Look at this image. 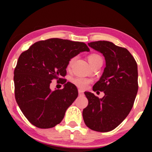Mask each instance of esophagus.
I'll list each match as a JSON object with an SVG mask.
<instances>
[{
    "instance_id": "34e87169",
    "label": "esophagus",
    "mask_w": 152,
    "mask_h": 152,
    "mask_svg": "<svg viewBox=\"0 0 152 152\" xmlns=\"http://www.w3.org/2000/svg\"><path fill=\"white\" fill-rule=\"evenodd\" d=\"M78 94H79L80 96H83V91L81 89H78Z\"/></svg>"
}]
</instances>
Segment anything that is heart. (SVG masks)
<instances>
[{"instance_id":"obj_1","label":"heart","mask_w":152,"mask_h":152,"mask_svg":"<svg viewBox=\"0 0 152 152\" xmlns=\"http://www.w3.org/2000/svg\"><path fill=\"white\" fill-rule=\"evenodd\" d=\"M75 59H76V57H73V58H71L70 60H69V64H68V69H70L71 66H72L73 64H74V62L75 61ZM88 59L91 65H92L94 62L97 61L99 60H102V58L99 55V54L91 53L88 56ZM71 82L79 88L85 89V88L88 86V85L91 83V80L83 77H76L73 78L72 79H71Z\"/></svg>"}]
</instances>
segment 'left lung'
<instances>
[{
    "label": "left lung",
    "mask_w": 152,
    "mask_h": 152,
    "mask_svg": "<svg viewBox=\"0 0 152 152\" xmlns=\"http://www.w3.org/2000/svg\"><path fill=\"white\" fill-rule=\"evenodd\" d=\"M88 45L105 58L104 73L93 86L94 91H104L105 95L99 99L91 92H84L88 104L83 110V121L91 130L110 132L126 118L133 107L139 88L137 64L126 48L109 41H94Z\"/></svg>",
    "instance_id": "left-lung-1"
}]
</instances>
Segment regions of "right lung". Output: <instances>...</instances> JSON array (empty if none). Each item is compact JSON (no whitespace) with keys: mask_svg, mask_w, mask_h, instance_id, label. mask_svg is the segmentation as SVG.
<instances>
[{"mask_svg":"<svg viewBox=\"0 0 152 152\" xmlns=\"http://www.w3.org/2000/svg\"><path fill=\"white\" fill-rule=\"evenodd\" d=\"M89 51L86 43L61 38L40 41L19 56L14 70L15 98L26 118L38 128L58 124L78 96L74 84L66 82L69 60L80 52ZM53 79L64 89L51 91Z\"/></svg>","mask_w":152,"mask_h":152,"instance_id":"right-lung-1","label":"right lung"}]
</instances>
